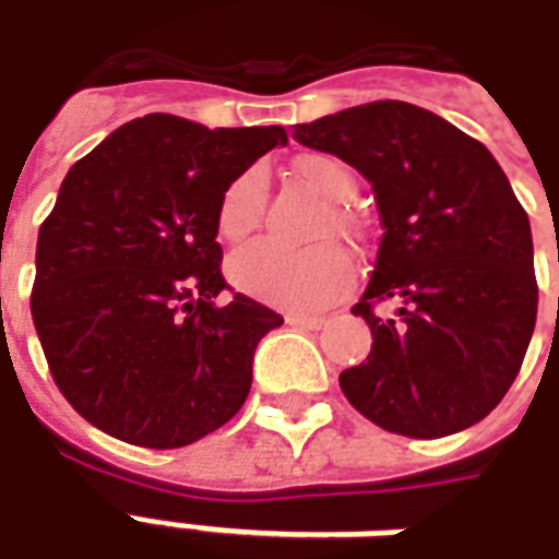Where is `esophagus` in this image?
<instances>
[{"label": "esophagus", "mask_w": 559, "mask_h": 559, "mask_svg": "<svg viewBox=\"0 0 559 559\" xmlns=\"http://www.w3.org/2000/svg\"><path fill=\"white\" fill-rule=\"evenodd\" d=\"M287 323L296 329H323V317H305V314H290L287 317Z\"/></svg>", "instance_id": "34e87169"}]
</instances>
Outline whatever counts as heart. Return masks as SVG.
<instances>
[{
    "mask_svg": "<svg viewBox=\"0 0 559 559\" xmlns=\"http://www.w3.org/2000/svg\"><path fill=\"white\" fill-rule=\"evenodd\" d=\"M296 176L302 179L314 194L329 203H344L356 191L350 167L335 155L311 152L296 158ZM263 173L248 167L221 191L218 209H215V230L224 242H242L260 224V206H263ZM335 236H353L356 224L341 206H329L326 215H320L317 239ZM230 281L257 302H266L284 311H317L341 293L350 290L356 278L350 254L341 245H317L311 251H284L278 245L257 242L230 257L227 263Z\"/></svg>",
    "mask_w": 559,
    "mask_h": 559,
    "instance_id": "obj_1",
    "label": "heart"
}]
</instances>
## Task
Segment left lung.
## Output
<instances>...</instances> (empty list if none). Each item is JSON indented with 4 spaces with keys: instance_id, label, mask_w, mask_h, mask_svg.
Instances as JSON below:
<instances>
[{
    "instance_id": "obj_1",
    "label": "left lung",
    "mask_w": 559,
    "mask_h": 559,
    "mask_svg": "<svg viewBox=\"0 0 559 559\" xmlns=\"http://www.w3.org/2000/svg\"><path fill=\"white\" fill-rule=\"evenodd\" d=\"M293 140L362 173L383 221L353 308L374 344L341 371V392L365 419L419 440L485 419L515 383L539 305L527 212L500 164L407 102L293 126Z\"/></svg>"
}]
</instances>
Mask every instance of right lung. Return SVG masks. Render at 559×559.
<instances>
[{"instance_id":"right-lung-1","label":"right lung","mask_w":559,"mask_h":559,"mask_svg":"<svg viewBox=\"0 0 559 559\" xmlns=\"http://www.w3.org/2000/svg\"><path fill=\"white\" fill-rule=\"evenodd\" d=\"M287 131L148 114L68 170L35 248L32 323L56 386L95 428L179 449L230 421L260 338L284 323L221 275V191Z\"/></svg>"}]
</instances>
